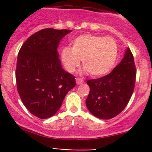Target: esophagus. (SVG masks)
<instances>
[{"instance_id":"34e87169","label":"esophagus","mask_w":152,"mask_h":152,"mask_svg":"<svg viewBox=\"0 0 152 152\" xmlns=\"http://www.w3.org/2000/svg\"><path fill=\"white\" fill-rule=\"evenodd\" d=\"M76 84H77V85H81V84L84 83L83 79H79V78H77V79H76Z\"/></svg>"}]
</instances>
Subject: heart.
<instances>
[{
  "instance_id": "b5f03b06",
  "label": "heart",
  "mask_w": 152,
  "mask_h": 152,
  "mask_svg": "<svg viewBox=\"0 0 152 152\" xmlns=\"http://www.w3.org/2000/svg\"><path fill=\"white\" fill-rule=\"evenodd\" d=\"M72 47L61 50V58L69 72L75 71L82 59L83 66L90 75L101 76L114 67L118 54L116 41L110 37L82 34L75 38Z\"/></svg>"
}]
</instances>
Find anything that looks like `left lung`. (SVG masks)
Masks as SVG:
<instances>
[{"mask_svg": "<svg viewBox=\"0 0 152 152\" xmlns=\"http://www.w3.org/2000/svg\"><path fill=\"white\" fill-rule=\"evenodd\" d=\"M136 68L127 48L121 62L110 73L87 82L90 93L86 106L94 116L107 120L120 114L129 102L134 88Z\"/></svg>", "mask_w": 152, "mask_h": 152, "instance_id": "left-lung-1", "label": "left lung"}]
</instances>
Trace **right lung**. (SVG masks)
Returning <instances> with one entry per match:
<instances>
[{
  "label": "right lung",
  "instance_id": "add662e5",
  "mask_svg": "<svg viewBox=\"0 0 152 152\" xmlns=\"http://www.w3.org/2000/svg\"><path fill=\"white\" fill-rule=\"evenodd\" d=\"M71 30L44 28L29 37L17 60V89L32 115L46 119L56 114L68 91L76 86L75 76L62 68L57 48Z\"/></svg>",
  "mask_w": 152,
  "mask_h": 152
}]
</instances>
